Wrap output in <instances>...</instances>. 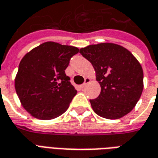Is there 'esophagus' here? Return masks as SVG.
<instances>
[{"mask_svg": "<svg viewBox=\"0 0 158 158\" xmlns=\"http://www.w3.org/2000/svg\"><path fill=\"white\" fill-rule=\"evenodd\" d=\"M90 82V79H85V82H84V84L82 85V87H85V86H86Z\"/></svg>", "mask_w": 158, "mask_h": 158, "instance_id": "esophagus-1", "label": "esophagus"}]
</instances>
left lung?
<instances>
[{
    "mask_svg": "<svg viewBox=\"0 0 158 158\" xmlns=\"http://www.w3.org/2000/svg\"><path fill=\"white\" fill-rule=\"evenodd\" d=\"M96 70L101 93L89 100L94 112L118 119L131 112L143 90V70L131 52L113 43L90 45L79 50Z\"/></svg>",
    "mask_w": 158,
    "mask_h": 158,
    "instance_id": "8db88e82",
    "label": "left lung"
}]
</instances>
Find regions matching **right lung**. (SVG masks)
Instances as JSON below:
<instances>
[{
  "mask_svg": "<svg viewBox=\"0 0 158 158\" xmlns=\"http://www.w3.org/2000/svg\"><path fill=\"white\" fill-rule=\"evenodd\" d=\"M79 49L48 41L28 52L19 63L16 92L24 109L36 118L49 120L66 112L77 94L65 70Z\"/></svg>",
  "mask_w": 158,
  "mask_h": 158,
  "instance_id": "right-lung-1",
  "label": "right lung"
}]
</instances>
